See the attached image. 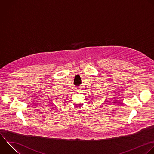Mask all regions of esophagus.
<instances>
[{
    "mask_svg": "<svg viewBox=\"0 0 154 154\" xmlns=\"http://www.w3.org/2000/svg\"><path fill=\"white\" fill-rule=\"evenodd\" d=\"M78 92H79V91H81V89H77V90H76Z\"/></svg>",
    "mask_w": 154,
    "mask_h": 154,
    "instance_id": "1",
    "label": "esophagus"
}]
</instances>
